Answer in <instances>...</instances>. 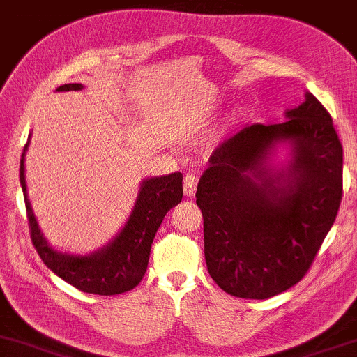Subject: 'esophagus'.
Here are the masks:
<instances>
[{
    "label": "esophagus",
    "instance_id": "1",
    "mask_svg": "<svg viewBox=\"0 0 357 357\" xmlns=\"http://www.w3.org/2000/svg\"><path fill=\"white\" fill-rule=\"evenodd\" d=\"M184 195L186 197H192L196 195V188H197V178L195 174H186L184 176Z\"/></svg>",
    "mask_w": 357,
    "mask_h": 357
}]
</instances>
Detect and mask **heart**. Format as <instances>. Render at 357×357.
<instances>
[{"instance_id":"b5f03b06","label":"heart","mask_w":357,"mask_h":357,"mask_svg":"<svg viewBox=\"0 0 357 357\" xmlns=\"http://www.w3.org/2000/svg\"><path fill=\"white\" fill-rule=\"evenodd\" d=\"M238 116H241V113H238Z\"/></svg>"}]
</instances>
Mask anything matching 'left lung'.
<instances>
[{
	"label": "left lung",
	"instance_id": "8db88e82",
	"mask_svg": "<svg viewBox=\"0 0 357 357\" xmlns=\"http://www.w3.org/2000/svg\"><path fill=\"white\" fill-rule=\"evenodd\" d=\"M286 121L251 124L214 149L196 203L208 271L227 294L268 299L303 279L342 197V146L311 93ZM290 160L274 163L278 148Z\"/></svg>",
	"mask_w": 357,
	"mask_h": 357
}]
</instances>
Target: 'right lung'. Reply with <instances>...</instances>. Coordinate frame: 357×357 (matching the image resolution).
Returning <instances> with one entry per match:
<instances>
[{
	"label": "right lung",
	"mask_w": 357,
	"mask_h": 357,
	"mask_svg": "<svg viewBox=\"0 0 357 357\" xmlns=\"http://www.w3.org/2000/svg\"><path fill=\"white\" fill-rule=\"evenodd\" d=\"M79 89H83L81 83H70L59 86L56 91H79ZM28 146L29 141L21 154L20 183L24 195L33 244L43 263L56 276L83 293L114 296L136 287L148 269L153 239L166 213L181 203L183 174L176 171L173 174L143 179L137 191L136 203L121 231L106 246L91 255H70V252L58 251L46 241L33 213L31 203L28 199L26 179H24V156Z\"/></svg>",
	"instance_id": "1"
}]
</instances>
